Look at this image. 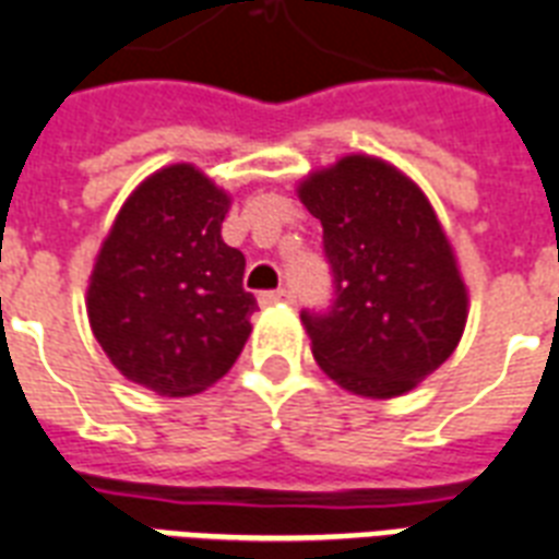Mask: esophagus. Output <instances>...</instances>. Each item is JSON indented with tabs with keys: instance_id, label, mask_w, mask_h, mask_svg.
I'll use <instances>...</instances> for the list:
<instances>
[{
	"instance_id": "34e87169",
	"label": "esophagus",
	"mask_w": 559,
	"mask_h": 559,
	"mask_svg": "<svg viewBox=\"0 0 559 559\" xmlns=\"http://www.w3.org/2000/svg\"><path fill=\"white\" fill-rule=\"evenodd\" d=\"M289 289H270V293H261L258 296V301H261L263 307H272V305H281V301H289Z\"/></svg>"
}]
</instances>
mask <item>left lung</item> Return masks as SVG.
Segmentation results:
<instances>
[{
    "label": "left lung",
    "mask_w": 559,
    "mask_h": 559,
    "mask_svg": "<svg viewBox=\"0 0 559 559\" xmlns=\"http://www.w3.org/2000/svg\"><path fill=\"white\" fill-rule=\"evenodd\" d=\"M324 228L336 301L301 313L310 348L350 394L400 397L459 348L469 296L452 243L415 179L350 153L298 182Z\"/></svg>",
    "instance_id": "1"
}]
</instances>
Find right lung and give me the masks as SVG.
Here are the masks:
<instances>
[{
    "instance_id": "1",
    "label": "right lung",
    "mask_w": 559,
    "mask_h": 559,
    "mask_svg": "<svg viewBox=\"0 0 559 559\" xmlns=\"http://www.w3.org/2000/svg\"><path fill=\"white\" fill-rule=\"evenodd\" d=\"M231 193L177 162L139 182L100 243L86 287L95 340L127 380L200 394L240 357L258 310L246 258L219 228Z\"/></svg>"
}]
</instances>
